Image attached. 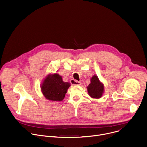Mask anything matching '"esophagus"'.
<instances>
[{
	"instance_id": "34e87169",
	"label": "esophagus",
	"mask_w": 147,
	"mask_h": 147,
	"mask_svg": "<svg viewBox=\"0 0 147 147\" xmlns=\"http://www.w3.org/2000/svg\"><path fill=\"white\" fill-rule=\"evenodd\" d=\"M70 82H71V84L72 85H77V86H80V85H81V84L80 81H76V80H75L74 79L71 80Z\"/></svg>"
}]
</instances>
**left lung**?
<instances>
[{
    "label": "left lung",
    "mask_w": 147,
    "mask_h": 147,
    "mask_svg": "<svg viewBox=\"0 0 147 147\" xmlns=\"http://www.w3.org/2000/svg\"><path fill=\"white\" fill-rule=\"evenodd\" d=\"M89 95L92 98H100L104 91V86L97 76H93L91 78V83L87 87Z\"/></svg>",
    "instance_id": "1"
}]
</instances>
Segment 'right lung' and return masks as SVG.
<instances>
[{
  "mask_svg": "<svg viewBox=\"0 0 147 147\" xmlns=\"http://www.w3.org/2000/svg\"><path fill=\"white\" fill-rule=\"evenodd\" d=\"M70 84L64 82L62 77L57 73L48 75L40 86L41 91L46 99L52 101H61Z\"/></svg>",
  "mask_w": 147,
  "mask_h": 147,
  "instance_id": "1",
  "label": "right lung"
}]
</instances>
